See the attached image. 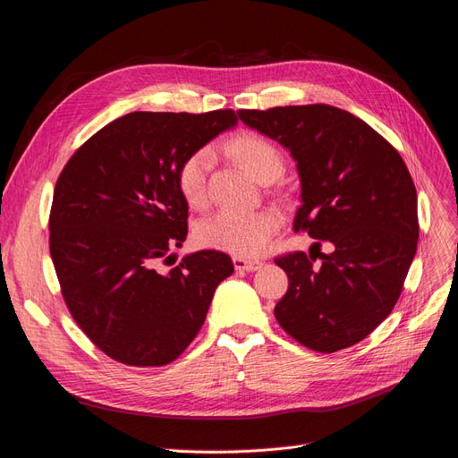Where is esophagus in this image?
Segmentation results:
<instances>
[{"mask_svg": "<svg viewBox=\"0 0 458 458\" xmlns=\"http://www.w3.org/2000/svg\"><path fill=\"white\" fill-rule=\"evenodd\" d=\"M233 264L236 267V272H255L262 266L260 260H251V259H242V257H234Z\"/></svg>", "mask_w": 458, "mask_h": 458, "instance_id": "esophagus-1", "label": "esophagus"}]
</instances>
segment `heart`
<instances>
[{"instance_id":"1","label":"heart","mask_w":458,"mask_h":458,"mask_svg":"<svg viewBox=\"0 0 458 458\" xmlns=\"http://www.w3.org/2000/svg\"><path fill=\"white\" fill-rule=\"evenodd\" d=\"M229 151L260 182L276 179L283 170V158L277 148L259 134H238L229 142ZM210 165V149L201 148L188 155L177 168L175 181L179 194L191 207H201L207 199V174ZM277 225L279 216L272 208L220 210L199 222L196 238L205 248L251 259L267 248Z\"/></svg>"}]
</instances>
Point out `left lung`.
<instances>
[{"mask_svg": "<svg viewBox=\"0 0 458 458\" xmlns=\"http://www.w3.org/2000/svg\"><path fill=\"white\" fill-rule=\"evenodd\" d=\"M236 114L290 151L301 182L293 231L319 240V267L311 248L276 259L288 276L274 310L279 326L319 353L364 340L397 303L418 246V196L401 155L333 105ZM321 241L331 254L318 251Z\"/></svg>", "mask_w": 458, "mask_h": 458, "instance_id": "8db88e82", "label": "left lung"}]
</instances>
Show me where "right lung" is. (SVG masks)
Returning <instances> with one entry per match:
<instances>
[{
  "label": "right lung",
  "mask_w": 458,
  "mask_h": 458,
  "mask_svg": "<svg viewBox=\"0 0 458 458\" xmlns=\"http://www.w3.org/2000/svg\"><path fill=\"white\" fill-rule=\"evenodd\" d=\"M234 125L231 109L129 113L99 129L59 175L49 253L77 326L111 359L175 360L199 333L214 290L233 274V260L212 250L170 270L158 262L174 259L188 233L179 165Z\"/></svg>",
  "instance_id": "1"
}]
</instances>
